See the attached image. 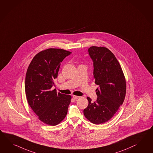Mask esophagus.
<instances>
[{"mask_svg": "<svg viewBox=\"0 0 153 153\" xmlns=\"http://www.w3.org/2000/svg\"><path fill=\"white\" fill-rule=\"evenodd\" d=\"M79 97H80L77 96H75V95H74V96H73V98H74L75 100H77V99H78Z\"/></svg>", "mask_w": 153, "mask_h": 153, "instance_id": "1", "label": "esophagus"}]
</instances>
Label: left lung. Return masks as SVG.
Returning a JSON list of instances; mask_svg holds the SVG:
<instances>
[{"label": "left lung", "mask_w": 153, "mask_h": 153, "mask_svg": "<svg viewBox=\"0 0 153 153\" xmlns=\"http://www.w3.org/2000/svg\"><path fill=\"white\" fill-rule=\"evenodd\" d=\"M88 51L93 62V78L99 87L96 101L87 98L88 105L83 114L91 123L100 124L111 119L123 104L126 81L118 61L109 49L91 46Z\"/></svg>", "instance_id": "left-lung-1"}]
</instances>
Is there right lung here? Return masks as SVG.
I'll return each instance as SVG.
<instances>
[{
  "mask_svg": "<svg viewBox=\"0 0 153 153\" xmlns=\"http://www.w3.org/2000/svg\"><path fill=\"white\" fill-rule=\"evenodd\" d=\"M71 52L46 49L34 56L26 72L25 91L30 107L42 122L56 126L67 115L71 96L51 90L61 62Z\"/></svg>",
  "mask_w": 153,
  "mask_h": 153,
  "instance_id": "right-lung-1",
  "label": "right lung"
}]
</instances>
